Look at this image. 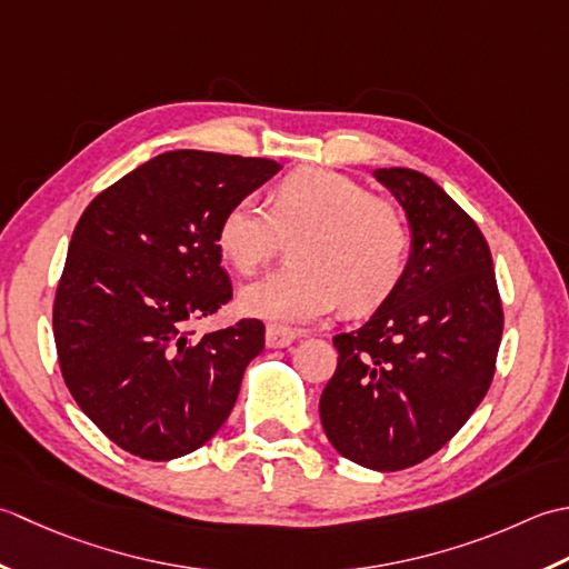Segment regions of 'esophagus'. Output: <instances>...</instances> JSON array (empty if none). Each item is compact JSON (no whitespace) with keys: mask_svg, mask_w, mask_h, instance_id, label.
I'll list each match as a JSON object with an SVG mask.
<instances>
[{"mask_svg":"<svg viewBox=\"0 0 569 569\" xmlns=\"http://www.w3.org/2000/svg\"><path fill=\"white\" fill-rule=\"evenodd\" d=\"M297 336H299V331L292 327H282V323H268L264 341H268L270 349H284V346L292 343Z\"/></svg>","mask_w":569,"mask_h":569,"instance_id":"esophagus-1","label":"esophagus"}]
</instances>
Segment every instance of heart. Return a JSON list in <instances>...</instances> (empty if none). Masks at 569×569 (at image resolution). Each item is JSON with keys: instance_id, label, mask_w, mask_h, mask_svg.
I'll use <instances>...</instances> for the list:
<instances>
[{"instance_id": "obj_1", "label": "heart", "mask_w": 569, "mask_h": 569, "mask_svg": "<svg viewBox=\"0 0 569 569\" xmlns=\"http://www.w3.org/2000/svg\"><path fill=\"white\" fill-rule=\"evenodd\" d=\"M282 238H295L292 264L240 289L238 307L250 317L311 321L341 299L351 311L373 309L392 295L410 258V230L398 208L323 167L287 173L270 208L242 196L216 228L218 252L240 274L258 272Z\"/></svg>"}]
</instances>
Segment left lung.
I'll return each mask as SVG.
<instances>
[{
  "instance_id": "8db88e82",
  "label": "left lung",
  "mask_w": 569,
  "mask_h": 569,
  "mask_svg": "<svg viewBox=\"0 0 569 569\" xmlns=\"http://www.w3.org/2000/svg\"><path fill=\"white\" fill-rule=\"evenodd\" d=\"M373 177L408 213L410 260L361 329L333 336L319 415L341 457L398 471L442 449L489 392L503 305L489 242L442 187L400 167Z\"/></svg>"
}]
</instances>
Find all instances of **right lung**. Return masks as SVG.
<instances>
[{"instance_id": "add662e5", "label": "right lung", "mask_w": 569, "mask_h": 569, "mask_svg": "<svg viewBox=\"0 0 569 569\" xmlns=\"http://www.w3.org/2000/svg\"><path fill=\"white\" fill-rule=\"evenodd\" d=\"M272 159L177 149L100 191L80 216L53 301L68 390L134 457L167 461L228 420L264 323L240 319L193 339L191 321L228 305L216 228L272 179Z\"/></svg>"}]
</instances>
